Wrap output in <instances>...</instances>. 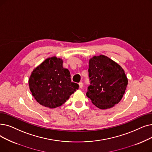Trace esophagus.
Returning <instances> with one entry per match:
<instances>
[{
    "label": "esophagus",
    "instance_id": "obj_1",
    "mask_svg": "<svg viewBox=\"0 0 152 152\" xmlns=\"http://www.w3.org/2000/svg\"><path fill=\"white\" fill-rule=\"evenodd\" d=\"M79 86H80V88H82L83 86V83L82 82H80L79 83Z\"/></svg>",
    "mask_w": 152,
    "mask_h": 152
}]
</instances>
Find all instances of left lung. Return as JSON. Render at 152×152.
Returning <instances> with one entry per match:
<instances>
[{"instance_id":"left-lung-1","label":"left lung","mask_w":152,"mask_h":152,"mask_svg":"<svg viewBox=\"0 0 152 152\" xmlns=\"http://www.w3.org/2000/svg\"><path fill=\"white\" fill-rule=\"evenodd\" d=\"M91 85L86 96L100 109L112 108L121 101L128 84L124 69L109 57L101 55L89 60Z\"/></svg>"}]
</instances>
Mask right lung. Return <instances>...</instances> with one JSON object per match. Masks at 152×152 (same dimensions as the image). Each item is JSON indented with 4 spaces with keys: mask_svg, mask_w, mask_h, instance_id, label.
<instances>
[{
    "mask_svg": "<svg viewBox=\"0 0 152 152\" xmlns=\"http://www.w3.org/2000/svg\"><path fill=\"white\" fill-rule=\"evenodd\" d=\"M63 60L54 56L48 58L32 71L28 80L32 96L42 105L50 109L61 106L78 89L71 81L69 70Z\"/></svg>",
    "mask_w": 152,
    "mask_h": 152,
    "instance_id": "add662e5",
    "label": "right lung"
}]
</instances>
